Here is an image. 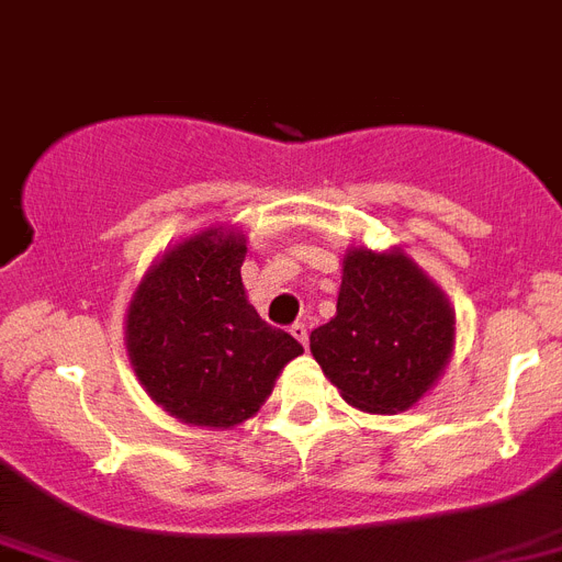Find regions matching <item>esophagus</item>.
Returning <instances> with one entry per match:
<instances>
[{
	"mask_svg": "<svg viewBox=\"0 0 562 562\" xmlns=\"http://www.w3.org/2000/svg\"><path fill=\"white\" fill-rule=\"evenodd\" d=\"M291 337H294L303 348H308V328H305V323L291 325Z\"/></svg>",
	"mask_w": 562,
	"mask_h": 562,
	"instance_id": "34e87169",
	"label": "esophagus"
}]
</instances>
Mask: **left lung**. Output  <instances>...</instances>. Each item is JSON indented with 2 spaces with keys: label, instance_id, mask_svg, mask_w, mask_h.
<instances>
[{
  "label": "left lung",
  "instance_id": "8db88e82",
  "mask_svg": "<svg viewBox=\"0 0 562 562\" xmlns=\"http://www.w3.org/2000/svg\"><path fill=\"white\" fill-rule=\"evenodd\" d=\"M446 291L403 248L351 245L337 314L311 331V353L339 397L366 414H400L437 385L454 353Z\"/></svg>",
  "mask_w": 562,
  "mask_h": 562
}]
</instances>
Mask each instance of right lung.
I'll list each match as a JSON object with an SVG mask.
<instances>
[{
	"instance_id": "obj_1",
	"label": "right lung",
	"mask_w": 562,
	"mask_h": 562,
	"mask_svg": "<svg viewBox=\"0 0 562 562\" xmlns=\"http://www.w3.org/2000/svg\"><path fill=\"white\" fill-rule=\"evenodd\" d=\"M248 239L209 225L165 248L125 311V348L136 380L173 419L234 428L262 408L303 346L271 328L243 285Z\"/></svg>"
}]
</instances>
